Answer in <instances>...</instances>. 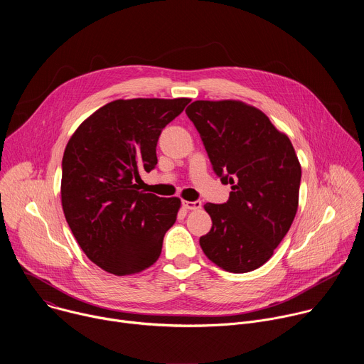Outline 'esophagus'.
<instances>
[{
    "instance_id": "esophagus-1",
    "label": "esophagus",
    "mask_w": 364,
    "mask_h": 364,
    "mask_svg": "<svg viewBox=\"0 0 364 364\" xmlns=\"http://www.w3.org/2000/svg\"><path fill=\"white\" fill-rule=\"evenodd\" d=\"M183 205L186 207L187 210H198L201 207V201L200 200H196V201H187V200H183L181 201Z\"/></svg>"
}]
</instances>
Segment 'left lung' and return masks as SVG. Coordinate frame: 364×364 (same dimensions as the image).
I'll use <instances>...</instances> for the list:
<instances>
[{
  "instance_id": "obj_1",
  "label": "left lung",
  "mask_w": 364,
  "mask_h": 364,
  "mask_svg": "<svg viewBox=\"0 0 364 364\" xmlns=\"http://www.w3.org/2000/svg\"><path fill=\"white\" fill-rule=\"evenodd\" d=\"M186 114L215 173L232 184L226 203L204 204L213 225L200 246L225 271L257 269L296 215L301 166L295 149L262 111L240 100H196Z\"/></svg>"
}]
</instances>
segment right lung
<instances>
[{
	"mask_svg": "<svg viewBox=\"0 0 364 364\" xmlns=\"http://www.w3.org/2000/svg\"><path fill=\"white\" fill-rule=\"evenodd\" d=\"M190 99H118L93 112L69 139L62 161V205L93 264L124 277L160 257L178 197L139 191L141 173L157 166L161 131Z\"/></svg>",
	"mask_w": 364,
	"mask_h": 364,
	"instance_id": "1",
	"label": "right lung"
}]
</instances>
